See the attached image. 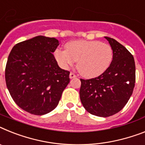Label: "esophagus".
Instances as JSON below:
<instances>
[{
    "instance_id": "34e87169",
    "label": "esophagus",
    "mask_w": 145,
    "mask_h": 145,
    "mask_svg": "<svg viewBox=\"0 0 145 145\" xmlns=\"http://www.w3.org/2000/svg\"><path fill=\"white\" fill-rule=\"evenodd\" d=\"M69 76H70L71 79H72V78H75V77H76V75L74 73L71 72L70 73V75H69Z\"/></svg>"
}]
</instances>
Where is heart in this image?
<instances>
[{
	"instance_id": "heart-1",
	"label": "heart",
	"mask_w": 145,
	"mask_h": 145,
	"mask_svg": "<svg viewBox=\"0 0 145 145\" xmlns=\"http://www.w3.org/2000/svg\"><path fill=\"white\" fill-rule=\"evenodd\" d=\"M66 50L57 49L54 57L63 69L77 62L79 72L87 78L99 76L110 66L113 50L107 43L98 40H74L65 45Z\"/></svg>"
}]
</instances>
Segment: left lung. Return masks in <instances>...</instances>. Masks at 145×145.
Segmentation results:
<instances>
[{"instance_id":"8db88e82","label":"left lung","mask_w":145,"mask_h":145,"mask_svg":"<svg viewBox=\"0 0 145 145\" xmlns=\"http://www.w3.org/2000/svg\"><path fill=\"white\" fill-rule=\"evenodd\" d=\"M113 50V59L103 74L89 80L80 79V100L88 113L102 117L116 114L127 104L136 82L133 56L114 39L105 37Z\"/></svg>"}]
</instances>
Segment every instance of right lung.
Returning <instances> with one entry per match:
<instances>
[{
    "label": "right lung",
    "instance_id": "obj_1",
    "mask_svg": "<svg viewBox=\"0 0 145 145\" xmlns=\"http://www.w3.org/2000/svg\"><path fill=\"white\" fill-rule=\"evenodd\" d=\"M58 46L54 37L37 36L17 43L8 57L7 88L14 103L34 115L54 110L70 82V72L59 68L53 54Z\"/></svg>",
    "mask_w": 145,
    "mask_h": 145
}]
</instances>
